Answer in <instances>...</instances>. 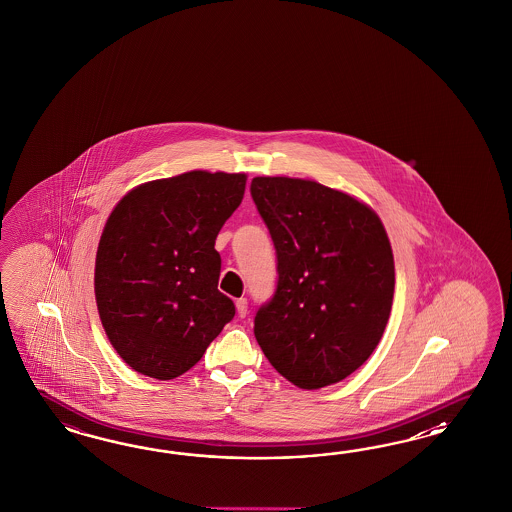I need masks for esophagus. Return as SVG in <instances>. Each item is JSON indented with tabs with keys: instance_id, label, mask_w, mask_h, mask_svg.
<instances>
[{
	"instance_id": "obj_1",
	"label": "esophagus",
	"mask_w": 512,
	"mask_h": 512,
	"mask_svg": "<svg viewBox=\"0 0 512 512\" xmlns=\"http://www.w3.org/2000/svg\"><path fill=\"white\" fill-rule=\"evenodd\" d=\"M236 311H238V317H246L248 315V300L246 298H238L236 300Z\"/></svg>"
}]
</instances>
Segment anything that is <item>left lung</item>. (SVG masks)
<instances>
[{"mask_svg":"<svg viewBox=\"0 0 512 512\" xmlns=\"http://www.w3.org/2000/svg\"><path fill=\"white\" fill-rule=\"evenodd\" d=\"M251 197L278 257V285L255 315V338L296 387L334 385L385 332L394 296L387 231L370 206L311 180L257 176Z\"/></svg>","mask_w":512,"mask_h":512,"instance_id":"obj_1","label":"left lung"}]
</instances>
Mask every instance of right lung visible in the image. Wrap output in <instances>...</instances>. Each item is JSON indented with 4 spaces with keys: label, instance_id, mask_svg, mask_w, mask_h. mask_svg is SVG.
<instances>
[{
    "label": "right lung",
    "instance_id": "1",
    "mask_svg": "<svg viewBox=\"0 0 512 512\" xmlns=\"http://www.w3.org/2000/svg\"><path fill=\"white\" fill-rule=\"evenodd\" d=\"M246 174L191 171L131 189L112 210L95 257V300L116 353L135 372L174 379L234 317L217 291L216 238Z\"/></svg>",
    "mask_w": 512,
    "mask_h": 512
}]
</instances>
